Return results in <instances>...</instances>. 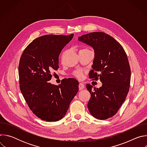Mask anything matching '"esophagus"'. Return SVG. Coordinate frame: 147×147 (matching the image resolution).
<instances>
[{
    "mask_svg": "<svg viewBox=\"0 0 147 147\" xmlns=\"http://www.w3.org/2000/svg\"><path fill=\"white\" fill-rule=\"evenodd\" d=\"M78 88H79V90H83L84 88V84L82 83H80L78 85Z\"/></svg>",
    "mask_w": 147,
    "mask_h": 147,
    "instance_id": "1",
    "label": "esophagus"
}]
</instances>
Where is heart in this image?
<instances>
[{
    "instance_id": "1",
    "label": "heart",
    "mask_w": 147,
    "mask_h": 147,
    "mask_svg": "<svg viewBox=\"0 0 147 147\" xmlns=\"http://www.w3.org/2000/svg\"><path fill=\"white\" fill-rule=\"evenodd\" d=\"M82 50H88V49H82L81 51H82ZM65 53V52L63 54V56H64ZM83 74H84V73H83L81 70H76V71L73 73L74 76L76 78H78V79H81V78H82V77H83Z\"/></svg>"
}]
</instances>
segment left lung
Returning <instances> with one entry per match:
<instances>
[{
  "instance_id": "obj_1",
  "label": "left lung",
  "mask_w": 147,
  "mask_h": 147,
  "mask_svg": "<svg viewBox=\"0 0 147 147\" xmlns=\"http://www.w3.org/2000/svg\"><path fill=\"white\" fill-rule=\"evenodd\" d=\"M78 40L93 48L95 57L89 73L90 78H98L99 88L86 85L91 98L87 107L91 115L105 120L116 114L129 91L131 70L122 46L111 35L102 32L82 35Z\"/></svg>"
}]
</instances>
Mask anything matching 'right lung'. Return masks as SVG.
<instances>
[{"label": "right lung", "instance_id": "right-lung-1", "mask_svg": "<svg viewBox=\"0 0 147 147\" xmlns=\"http://www.w3.org/2000/svg\"><path fill=\"white\" fill-rule=\"evenodd\" d=\"M46 35L34 39L24 49L18 66L20 89L31 111L47 121L63 117L78 91V81L65 78L60 84H52L51 73L59 69V56L73 38Z\"/></svg>", "mask_w": 147, "mask_h": 147}]
</instances>
